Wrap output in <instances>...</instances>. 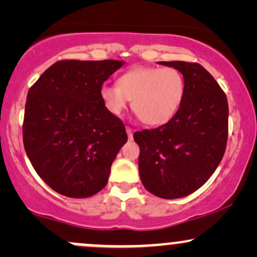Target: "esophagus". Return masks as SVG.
<instances>
[{"label": "esophagus", "mask_w": 257, "mask_h": 257, "mask_svg": "<svg viewBox=\"0 0 257 257\" xmlns=\"http://www.w3.org/2000/svg\"><path fill=\"white\" fill-rule=\"evenodd\" d=\"M125 131H126V134H128V139H129V140H132V139H133V129L129 128V126H126Z\"/></svg>", "instance_id": "esophagus-1"}]
</instances>
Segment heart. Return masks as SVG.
Returning a JSON list of instances; mask_svg holds the SVG:
<instances>
[{
  "label": "heart",
  "instance_id": "obj_1",
  "mask_svg": "<svg viewBox=\"0 0 257 257\" xmlns=\"http://www.w3.org/2000/svg\"><path fill=\"white\" fill-rule=\"evenodd\" d=\"M185 94V79L174 67L139 66L123 73L117 84H102L100 98L106 110L119 116L132 100L145 124L162 125L173 118Z\"/></svg>",
  "mask_w": 257,
  "mask_h": 257
}]
</instances>
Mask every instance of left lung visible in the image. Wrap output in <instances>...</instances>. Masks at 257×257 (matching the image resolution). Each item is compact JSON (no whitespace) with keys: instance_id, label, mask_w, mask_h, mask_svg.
Here are the masks:
<instances>
[{"instance_id":"obj_1","label":"left lung","mask_w":257,"mask_h":257,"mask_svg":"<svg viewBox=\"0 0 257 257\" xmlns=\"http://www.w3.org/2000/svg\"><path fill=\"white\" fill-rule=\"evenodd\" d=\"M182 73L185 94L164 125L134 133L140 147L139 174L144 187L159 198L176 199L198 190L213 175L226 150V94L203 66L158 61Z\"/></svg>"}]
</instances>
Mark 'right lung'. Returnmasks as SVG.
I'll return each mask as SVG.
<instances>
[{"label": "right lung", "instance_id": "right-lung-1", "mask_svg": "<svg viewBox=\"0 0 257 257\" xmlns=\"http://www.w3.org/2000/svg\"><path fill=\"white\" fill-rule=\"evenodd\" d=\"M123 60H63L30 88L23 140L41 179L55 192L87 198L105 187L128 140L123 122L106 110L100 88Z\"/></svg>", "mask_w": 257, "mask_h": 257}]
</instances>
